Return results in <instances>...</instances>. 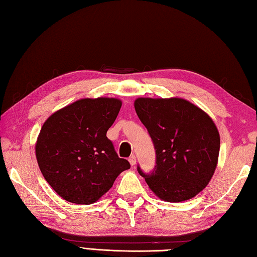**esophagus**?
Here are the masks:
<instances>
[{"instance_id":"34e87169","label":"esophagus","mask_w":257,"mask_h":257,"mask_svg":"<svg viewBox=\"0 0 257 257\" xmlns=\"http://www.w3.org/2000/svg\"><path fill=\"white\" fill-rule=\"evenodd\" d=\"M129 162H130V165H132L133 167L136 165V157L135 156H132L129 158Z\"/></svg>"}]
</instances>
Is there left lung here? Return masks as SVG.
Listing matches in <instances>:
<instances>
[{"label":"left lung","mask_w":257,"mask_h":257,"mask_svg":"<svg viewBox=\"0 0 257 257\" xmlns=\"http://www.w3.org/2000/svg\"><path fill=\"white\" fill-rule=\"evenodd\" d=\"M139 119L154 141L157 166L151 174L138 172L158 198L182 202L194 198L214 174L220 134L204 110L183 98L140 97Z\"/></svg>","instance_id":"8db88e82"}]
</instances>
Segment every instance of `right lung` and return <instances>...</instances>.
Masks as SVG:
<instances>
[{
    "instance_id": "right-lung-1",
    "label": "right lung",
    "mask_w": 257,
    "mask_h": 257,
    "mask_svg": "<svg viewBox=\"0 0 257 257\" xmlns=\"http://www.w3.org/2000/svg\"><path fill=\"white\" fill-rule=\"evenodd\" d=\"M121 105L118 98H83L43 123L35 144L36 160L47 183L64 200L95 203L130 168L106 136Z\"/></svg>"
}]
</instances>
